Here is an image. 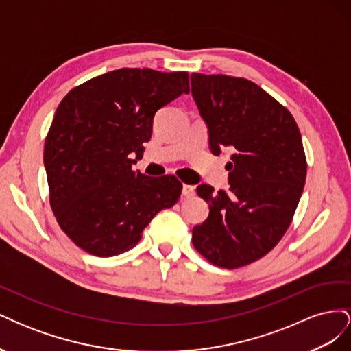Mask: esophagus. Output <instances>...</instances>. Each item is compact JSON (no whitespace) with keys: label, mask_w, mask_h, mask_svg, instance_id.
<instances>
[{"label":"esophagus","mask_w":351,"mask_h":351,"mask_svg":"<svg viewBox=\"0 0 351 351\" xmlns=\"http://www.w3.org/2000/svg\"><path fill=\"white\" fill-rule=\"evenodd\" d=\"M195 195H196V189H195V186L183 184V196H184V197H193Z\"/></svg>","instance_id":"obj_1"}]
</instances>
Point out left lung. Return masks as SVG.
I'll return each mask as SVG.
<instances>
[{
  "instance_id": "left-lung-1",
  "label": "left lung",
  "mask_w": 351,
  "mask_h": 351,
  "mask_svg": "<svg viewBox=\"0 0 351 351\" xmlns=\"http://www.w3.org/2000/svg\"><path fill=\"white\" fill-rule=\"evenodd\" d=\"M192 95L214 155L230 147V192L200 184L209 215L193 228L195 249L234 269L271 252L290 227L306 182L302 134L291 112L243 77L193 73Z\"/></svg>"
}]
</instances>
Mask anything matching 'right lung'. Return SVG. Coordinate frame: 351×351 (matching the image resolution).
<instances>
[{
  "instance_id": "1",
  "label": "right lung",
  "mask_w": 351,
  "mask_h": 351,
  "mask_svg": "<svg viewBox=\"0 0 351 351\" xmlns=\"http://www.w3.org/2000/svg\"><path fill=\"white\" fill-rule=\"evenodd\" d=\"M189 73L119 69L73 88L58 105L44 147L49 204L69 239L93 256L134 247L183 184L132 165L151 139L159 108L189 93Z\"/></svg>"
}]
</instances>
